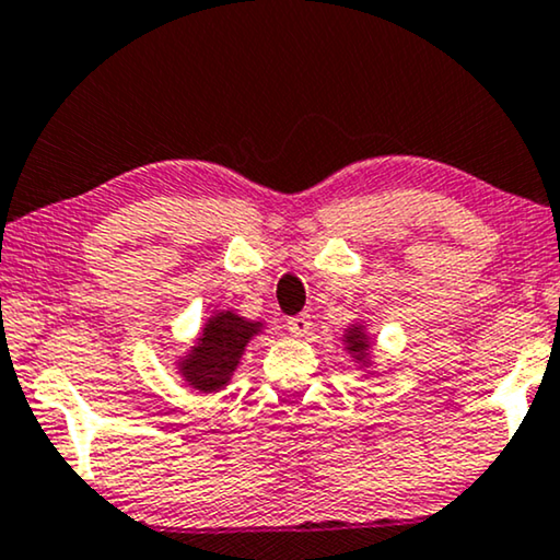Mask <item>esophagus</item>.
Returning a JSON list of instances; mask_svg holds the SVG:
<instances>
[{"label": "esophagus", "instance_id": "1", "mask_svg": "<svg viewBox=\"0 0 560 560\" xmlns=\"http://www.w3.org/2000/svg\"><path fill=\"white\" fill-rule=\"evenodd\" d=\"M311 316L308 314H298L293 318H288V331L293 334V337H306V334L311 331Z\"/></svg>", "mask_w": 560, "mask_h": 560}]
</instances>
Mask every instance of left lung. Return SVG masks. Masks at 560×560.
<instances>
[{
    "mask_svg": "<svg viewBox=\"0 0 560 560\" xmlns=\"http://www.w3.org/2000/svg\"><path fill=\"white\" fill-rule=\"evenodd\" d=\"M342 347L350 354L354 368L362 370L365 375H375V358H373V337H370L368 326L354 322L342 331Z\"/></svg>",
    "mask_w": 560,
    "mask_h": 560,
    "instance_id": "obj_1",
    "label": "left lung"
}]
</instances>
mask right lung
<instances>
[{"label": "right lung", "instance_id": "1", "mask_svg": "<svg viewBox=\"0 0 560 560\" xmlns=\"http://www.w3.org/2000/svg\"><path fill=\"white\" fill-rule=\"evenodd\" d=\"M265 322L238 316L234 308L213 311L192 339L190 350L174 360V370L198 394H218L242 365L246 347L265 331Z\"/></svg>", "mask_w": 560, "mask_h": 560}]
</instances>
